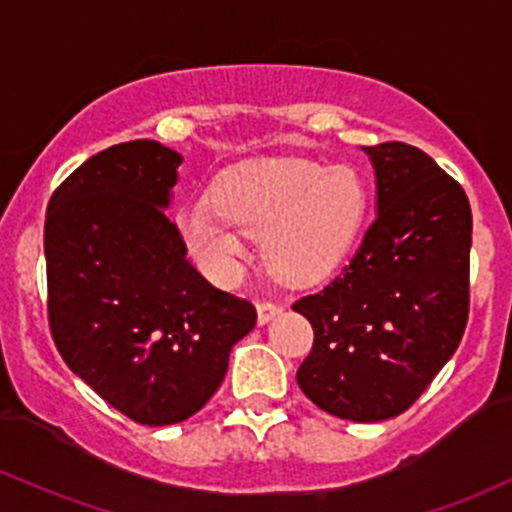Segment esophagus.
<instances>
[{
    "instance_id": "obj_1",
    "label": "esophagus",
    "mask_w": 512,
    "mask_h": 512,
    "mask_svg": "<svg viewBox=\"0 0 512 512\" xmlns=\"http://www.w3.org/2000/svg\"><path fill=\"white\" fill-rule=\"evenodd\" d=\"M284 311V306L279 301H260L257 303V318H260V323H269L272 318H277L279 313Z\"/></svg>"
}]
</instances>
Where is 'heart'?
<instances>
[{"label": "heart", "instance_id": "obj_1", "mask_svg": "<svg viewBox=\"0 0 512 512\" xmlns=\"http://www.w3.org/2000/svg\"><path fill=\"white\" fill-rule=\"evenodd\" d=\"M367 189L352 167L311 160H255L223 174L213 204L179 211V233L211 277L230 279L245 255V238H260L274 274L294 282L318 277L355 238Z\"/></svg>", "mask_w": 512, "mask_h": 512}]
</instances>
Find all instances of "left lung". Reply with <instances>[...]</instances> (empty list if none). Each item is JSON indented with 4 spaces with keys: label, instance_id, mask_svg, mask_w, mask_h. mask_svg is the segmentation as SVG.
Instances as JSON below:
<instances>
[{
    "label": "left lung",
    "instance_id": "left-lung-1",
    "mask_svg": "<svg viewBox=\"0 0 512 512\" xmlns=\"http://www.w3.org/2000/svg\"><path fill=\"white\" fill-rule=\"evenodd\" d=\"M364 150L376 218L338 277L291 308L313 325L301 391L325 413L376 423L408 411L462 342L471 206L420 148L389 140Z\"/></svg>",
    "mask_w": 512,
    "mask_h": 512
}]
</instances>
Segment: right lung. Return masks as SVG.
Here are the masks:
<instances>
[{
	"label": "right lung",
	"instance_id": "obj_1",
	"mask_svg": "<svg viewBox=\"0 0 512 512\" xmlns=\"http://www.w3.org/2000/svg\"><path fill=\"white\" fill-rule=\"evenodd\" d=\"M182 155L157 140L101 150L55 189L46 213L48 325L67 367L140 425L206 406L252 301L187 260L165 209Z\"/></svg>",
	"mask_w": 512,
	"mask_h": 512
}]
</instances>
